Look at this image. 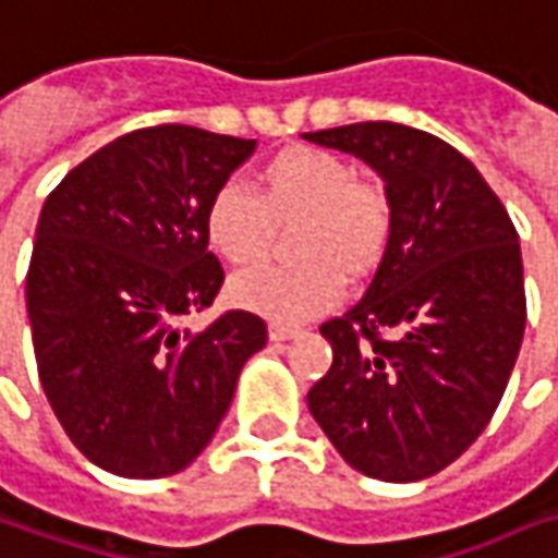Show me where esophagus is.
<instances>
[{
    "mask_svg": "<svg viewBox=\"0 0 558 558\" xmlns=\"http://www.w3.org/2000/svg\"><path fill=\"white\" fill-rule=\"evenodd\" d=\"M296 333H300L296 327L280 325V322H271V325H268V340H271V343H283V340H290V337H296Z\"/></svg>",
    "mask_w": 558,
    "mask_h": 558,
    "instance_id": "34e87169",
    "label": "esophagus"
}]
</instances>
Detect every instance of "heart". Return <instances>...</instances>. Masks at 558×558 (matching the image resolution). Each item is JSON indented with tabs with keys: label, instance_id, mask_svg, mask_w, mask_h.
Returning <instances> with one entry per match:
<instances>
[{
	"label": "heart",
	"instance_id": "b5f03b06",
	"mask_svg": "<svg viewBox=\"0 0 558 558\" xmlns=\"http://www.w3.org/2000/svg\"><path fill=\"white\" fill-rule=\"evenodd\" d=\"M300 221L293 255L303 262L265 265L231 283V300L271 322L300 325L343 300L347 275H375L390 250L397 208L384 183L322 146H290L262 161L255 193L225 183L203 211L208 246L233 268L262 262L275 228Z\"/></svg>",
	"mask_w": 558,
	"mask_h": 558
}]
</instances>
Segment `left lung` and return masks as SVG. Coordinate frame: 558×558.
Masks as SVG:
<instances>
[{
  "label": "left lung",
  "mask_w": 558,
  "mask_h": 558,
  "mask_svg": "<svg viewBox=\"0 0 558 558\" xmlns=\"http://www.w3.org/2000/svg\"><path fill=\"white\" fill-rule=\"evenodd\" d=\"M305 140L368 161L393 196V240L372 287L327 318L333 362L308 412L355 472L422 481L490 424L524 337L515 225L469 158L393 121Z\"/></svg>",
  "instance_id": "8db88e82"
}]
</instances>
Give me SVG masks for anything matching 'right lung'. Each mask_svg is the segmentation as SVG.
<instances>
[{"mask_svg": "<svg viewBox=\"0 0 558 558\" xmlns=\"http://www.w3.org/2000/svg\"><path fill=\"white\" fill-rule=\"evenodd\" d=\"M255 140L156 124L118 136L46 196L27 268L39 384L71 444L121 477L183 472L215 437L265 322L231 308L206 330L225 268L203 211Z\"/></svg>", "mask_w": 558, "mask_h": 558, "instance_id": "obj_1", "label": "right lung"}]
</instances>
